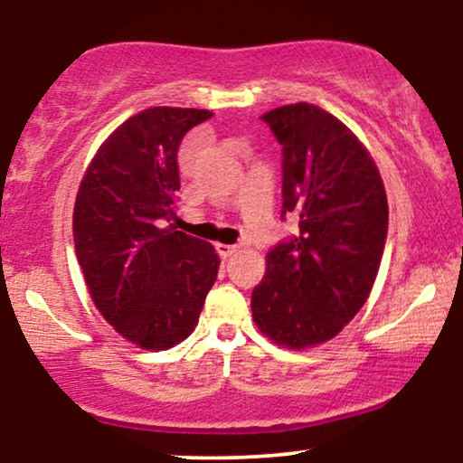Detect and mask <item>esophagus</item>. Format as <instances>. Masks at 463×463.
<instances>
[{
  "instance_id": "1",
  "label": "esophagus",
  "mask_w": 463,
  "mask_h": 463,
  "mask_svg": "<svg viewBox=\"0 0 463 463\" xmlns=\"http://www.w3.org/2000/svg\"><path fill=\"white\" fill-rule=\"evenodd\" d=\"M215 250H217V254H220L222 259H228L232 252H235L237 246H228V243H215Z\"/></svg>"
}]
</instances>
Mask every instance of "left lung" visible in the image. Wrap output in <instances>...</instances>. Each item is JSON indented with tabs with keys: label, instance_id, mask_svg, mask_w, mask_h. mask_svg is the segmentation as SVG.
<instances>
[{
	"label": "left lung",
	"instance_id": "obj_1",
	"mask_svg": "<svg viewBox=\"0 0 463 463\" xmlns=\"http://www.w3.org/2000/svg\"><path fill=\"white\" fill-rule=\"evenodd\" d=\"M261 119L283 147V213L296 235L268 252L252 317L274 344L328 342L368 300L387 239V195L374 161L337 117L300 102Z\"/></svg>",
	"mask_w": 463,
	"mask_h": 463
}]
</instances>
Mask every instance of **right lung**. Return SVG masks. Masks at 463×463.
<instances>
[{
	"mask_svg": "<svg viewBox=\"0 0 463 463\" xmlns=\"http://www.w3.org/2000/svg\"><path fill=\"white\" fill-rule=\"evenodd\" d=\"M213 113L154 106L117 128L84 174L73 241L89 294L115 331L165 350L198 326L220 269L211 243L167 226L176 215L178 146Z\"/></svg>",
	"mask_w": 463,
	"mask_h": 463,
	"instance_id": "obj_1",
	"label": "right lung"
}]
</instances>
